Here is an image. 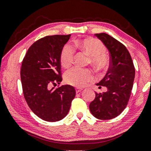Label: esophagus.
<instances>
[{
  "label": "esophagus",
  "instance_id": "34e87169",
  "mask_svg": "<svg viewBox=\"0 0 151 151\" xmlns=\"http://www.w3.org/2000/svg\"><path fill=\"white\" fill-rule=\"evenodd\" d=\"M82 89L81 88H76V93H80L82 91Z\"/></svg>",
  "mask_w": 151,
  "mask_h": 151
}]
</instances>
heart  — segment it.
Here are the masks:
<instances>
[{
    "instance_id": "1",
    "label": "heart",
    "mask_w": 151,
    "mask_h": 151,
    "mask_svg": "<svg viewBox=\"0 0 151 151\" xmlns=\"http://www.w3.org/2000/svg\"><path fill=\"white\" fill-rule=\"evenodd\" d=\"M74 45L90 56V63L98 69L107 67L109 59L105 53L106 47L101 41L95 38H86L82 40H75ZM75 49L71 44H66L62 49L60 60L63 67H69L73 63ZM94 76L89 69L73 67L65 73V81L76 87H82L88 82L93 80Z\"/></svg>"
}]
</instances>
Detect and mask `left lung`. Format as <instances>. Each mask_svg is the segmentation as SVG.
I'll return each mask as SVG.
<instances>
[{"label": "left lung", "mask_w": 151, "mask_h": 151, "mask_svg": "<svg viewBox=\"0 0 151 151\" xmlns=\"http://www.w3.org/2000/svg\"><path fill=\"white\" fill-rule=\"evenodd\" d=\"M110 53V67L104 78L96 85L107 91L96 93L89 109L96 118L102 120L118 116L127 106L135 78V67L129 51L120 42L105 33L95 34Z\"/></svg>", "instance_id": "left-lung-1"}]
</instances>
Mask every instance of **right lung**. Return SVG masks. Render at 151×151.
<instances>
[{
	"label": "right lung",
	"mask_w": 151,
	"mask_h": 151,
	"mask_svg": "<svg viewBox=\"0 0 151 151\" xmlns=\"http://www.w3.org/2000/svg\"><path fill=\"white\" fill-rule=\"evenodd\" d=\"M69 35L45 36L29 48L20 70L24 97L33 112L47 122L63 119L69 113L75 98L73 86L65 84L55 88L62 81L60 56Z\"/></svg>",
	"instance_id": "add662e5"
}]
</instances>
